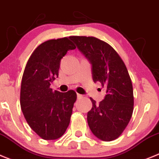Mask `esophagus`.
I'll return each instance as SVG.
<instances>
[{
    "instance_id": "esophagus-1",
    "label": "esophagus",
    "mask_w": 159,
    "mask_h": 159,
    "mask_svg": "<svg viewBox=\"0 0 159 159\" xmlns=\"http://www.w3.org/2000/svg\"><path fill=\"white\" fill-rule=\"evenodd\" d=\"M77 97H78V98H81V97H82V95H81V94L78 93L77 94Z\"/></svg>"
}]
</instances>
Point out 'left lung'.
<instances>
[{"instance_id": "left-lung-1", "label": "left lung", "mask_w": 159, "mask_h": 159, "mask_svg": "<svg viewBox=\"0 0 159 159\" xmlns=\"http://www.w3.org/2000/svg\"><path fill=\"white\" fill-rule=\"evenodd\" d=\"M77 48L92 64L93 81L106 90L104 99L93 108L87 121L93 135L103 141L118 138L128 126L134 108L131 78L124 61L107 43L93 36H70Z\"/></svg>"}]
</instances>
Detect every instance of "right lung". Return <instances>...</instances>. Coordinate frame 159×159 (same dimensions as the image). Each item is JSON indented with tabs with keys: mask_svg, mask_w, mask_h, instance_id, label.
Instances as JSON below:
<instances>
[{
	"mask_svg": "<svg viewBox=\"0 0 159 159\" xmlns=\"http://www.w3.org/2000/svg\"><path fill=\"white\" fill-rule=\"evenodd\" d=\"M75 48L70 37L46 41L33 51L24 69L21 109L30 128L43 139L60 138L70 124L76 92L53 91L50 85L58 78L62 57Z\"/></svg>",
	"mask_w": 159,
	"mask_h": 159,
	"instance_id": "obj_1",
	"label": "right lung"
}]
</instances>
